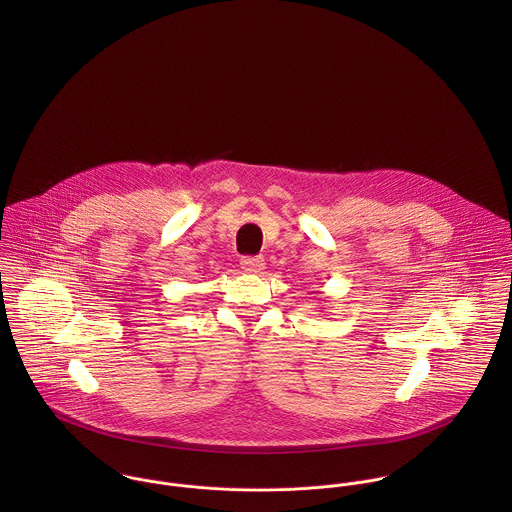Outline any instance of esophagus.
I'll return each instance as SVG.
<instances>
[{
    "label": "esophagus",
    "instance_id": "34e87169",
    "mask_svg": "<svg viewBox=\"0 0 512 512\" xmlns=\"http://www.w3.org/2000/svg\"><path fill=\"white\" fill-rule=\"evenodd\" d=\"M240 266L246 274H260L266 268V260L262 256H246L242 258Z\"/></svg>",
    "mask_w": 512,
    "mask_h": 512
}]
</instances>
